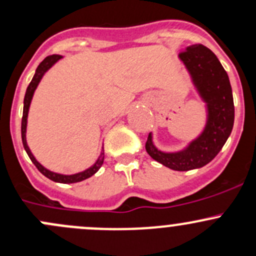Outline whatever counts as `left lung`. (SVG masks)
I'll list each match as a JSON object with an SVG mask.
<instances>
[{
	"mask_svg": "<svg viewBox=\"0 0 256 256\" xmlns=\"http://www.w3.org/2000/svg\"><path fill=\"white\" fill-rule=\"evenodd\" d=\"M203 102L206 104V124L200 136L179 152L166 153L154 146L149 133L146 149L154 160L178 172L202 168L215 158L234 126V100L229 77L216 56L203 44L189 46L179 53Z\"/></svg>",
	"mask_w": 256,
	"mask_h": 256,
	"instance_id": "8db88e82",
	"label": "left lung"
}]
</instances>
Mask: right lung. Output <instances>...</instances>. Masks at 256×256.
<instances>
[{"label":"right lung","mask_w":256,"mask_h":256,"mask_svg":"<svg viewBox=\"0 0 256 256\" xmlns=\"http://www.w3.org/2000/svg\"><path fill=\"white\" fill-rule=\"evenodd\" d=\"M60 58H62V56H60V54L48 56V57H46L44 60H43L42 62L40 63L38 67H37L36 73H34V78H32L31 83H30L28 87H27L26 94H24V116H22L21 134H22V143H24V150L27 152V154H28V156H30V159H31V160H32V163H34V166H37V169H38V170L41 172L43 176H47V178L50 179V180L56 182V183L70 184V183H78V182L84 180V179L90 178V176H92L93 174H96L98 170H100V166H102V164H103V160H104V153H103V150H102V153H100V156H98L97 160H96V163L93 164L92 166H90V168L86 169V170L80 172V173L70 174V176H66V174L54 173V172H50V170H48L47 168H44V166H43L42 164L40 163V162L37 160L36 158H34V154H32V152L30 150L28 146H27V140H26L27 117H28L30 106H31V100H32V97H34V90H36V88H37V86H38V83L41 82V80H42L43 76H44V73L47 72V70H50V68L52 67V66L56 62H58V60H60Z\"/></svg>","instance_id":"right-lung-1"}]
</instances>
